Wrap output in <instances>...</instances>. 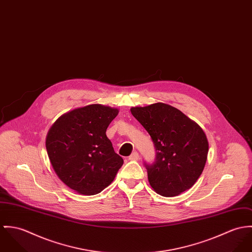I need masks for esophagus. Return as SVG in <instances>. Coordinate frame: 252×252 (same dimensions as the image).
I'll list each match as a JSON object with an SVG mask.
<instances>
[{
  "label": "esophagus",
  "instance_id": "obj_1",
  "mask_svg": "<svg viewBox=\"0 0 252 252\" xmlns=\"http://www.w3.org/2000/svg\"><path fill=\"white\" fill-rule=\"evenodd\" d=\"M139 158V154L137 152H133L129 157H128V159L129 160H138Z\"/></svg>",
  "mask_w": 252,
  "mask_h": 252
}]
</instances>
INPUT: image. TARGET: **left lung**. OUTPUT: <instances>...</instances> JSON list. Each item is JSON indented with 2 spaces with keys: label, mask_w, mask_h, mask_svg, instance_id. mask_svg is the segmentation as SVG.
<instances>
[{
  "label": "left lung",
  "mask_w": 252,
  "mask_h": 252,
  "mask_svg": "<svg viewBox=\"0 0 252 252\" xmlns=\"http://www.w3.org/2000/svg\"><path fill=\"white\" fill-rule=\"evenodd\" d=\"M154 142L156 159L144 165L155 191L172 197L189 189L203 172L209 143L203 129L179 109L158 102L132 107Z\"/></svg>",
  "instance_id": "obj_1"
}]
</instances>
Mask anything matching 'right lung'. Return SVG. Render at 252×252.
<instances>
[{
    "label": "right lung",
    "mask_w": 252,
    "mask_h": 252,
    "mask_svg": "<svg viewBox=\"0 0 252 252\" xmlns=\"http://www.w3.org/2000/svg\"><path fill=\"white\" fill-rule=\"evenodd\" d=\"M119 110L91 104L61 116L46 137L50 162L60 180L80 194L108 187L124 159L115 153L106 129Z\"/></svg>",
    "instance_id": "obj_1"
}]
</instances>
